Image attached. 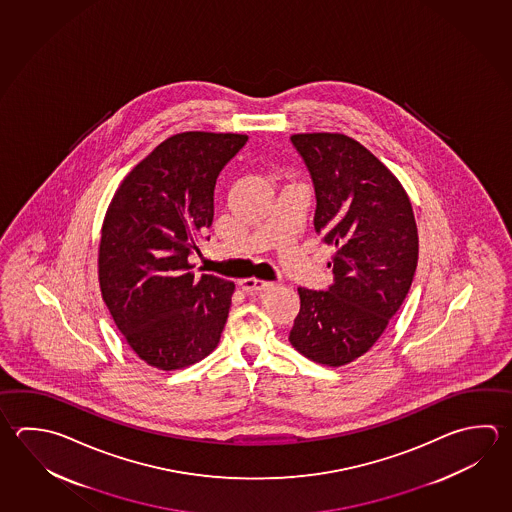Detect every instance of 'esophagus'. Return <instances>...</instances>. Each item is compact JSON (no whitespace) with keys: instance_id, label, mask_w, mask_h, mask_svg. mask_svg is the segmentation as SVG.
Segmentation results:
<instances>
[{"instance_id":"esophagus-1","label":"esophagus","mask_w":512,"mask_h":512,"mask_svg":"<svg viewBox=\"0 0 512 512\" xmlns=\"http://www.w3.org/2000/svg\"><path fill=\"white\" fill-rule=\"evenodd\" d=\"M239 286H241L242 290L246 291V293H257V291L270 290L271 286H273V282L262 279H242L239 280Z\"/></svg>"}]
</instances>
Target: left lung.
I'll return each mask as SVG.
<instances>
[{"instance_id": "8db88e82", "label": "left lung", "mask_w": 512, "mask_h": 512, "mask_svg": "<svg viewBox=\"0 0 512 512\" xmlns=\"http://www.w3.org/2000/svg\"><path fill=\"white\" fill-rule=\"evenodd\" d=\"M291 143L315 184V230L335 248V282L299 288L290 342L317 364L346 366L375 346L411 288L415 213L393 172L353 137L313 132Z\"/></svg>"}]
</instances>
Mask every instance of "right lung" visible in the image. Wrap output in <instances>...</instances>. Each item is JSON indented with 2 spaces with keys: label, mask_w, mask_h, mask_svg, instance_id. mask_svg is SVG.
Instances as JSON below:
<instances>
[{
  "label": "right lung",
  "mask_w": 512,
  "mask_h": 512,
  "mask_svg": "<svg viewBox=\"0 0 512 512\" xmlns=\"http://www.w3.org/2000/svg\"><path fill=\"white\" fill-rule=\"evenodd\" d=\"M248 135L183 132L155 146L119 184L101 228L99 288L126 344L174 371L217 348L235 284L195 277L188 255L212 226L213 190Z\"/></svg>",
  "instance_id": "1"
}]
</instances>
